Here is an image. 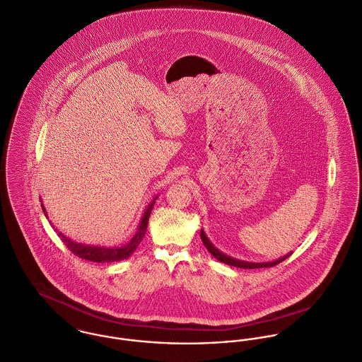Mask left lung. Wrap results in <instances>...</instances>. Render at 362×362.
<instances>
[{
	"mask_svg": "<svg viewBox=\"0 0 362 362\" xmlns=\"http://www.w3.org/2000/svg\"><path fill=\"white\" fill-rule=\"evenodd\" d=\"M200 236H202V240L204 243V246L207 247V250L217 259L219 262L225 263V264H229V266H233V267H240V269H260V267H273V266H277L279 263H281L283 260H286L287 257L291 256V253L277 259V260H273V262H266V263H252V262H243V260H238V259H233L230 256H226L225 253H222L221 250H218L217 247L210 242V239L207 238L206 232L202 229L200 232Z\"/></svg>",
	"mask_w": 362,
	"mask_h": 362,
	"instance_id": "1",
	"label": "left lung"
}]
</instances>
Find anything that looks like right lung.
Segmentation results:
<instances>
[{"instance_id": "1", "label": "right lung", "mask_w": 362, "mask_h": 362, "mask_svg": "<svg viewBox=\"0 0 362 362\" xmlns=\"http://www.w3.org/2000/svg\"><path fill=\"white\" fill-rule=\"evenodd\" d=\"M158 197L155 196L152 199V202L146 206L145 209L144 214L141 217L140 221V225L137 228V232L136 235L132 238V240L123 246H115V247H106V246H95V245H83V243H78V242H74L73 239L67 238L66 235H63L62 232H57V235L62 238V240L66 243V246L73 252L75 256L81 257V259H85V260H89V262H95V263H110V262H120V260H124L127 257H130L134 250L137 249V246L140 245V242L143 240V238L145 236V232H146V226H148V218L151 216V211H152V207L155 204V200ZM42 209H43V213L45 216L47 217V211L45 209V206L42 204Z\"/></svg>"}]
</instances>
